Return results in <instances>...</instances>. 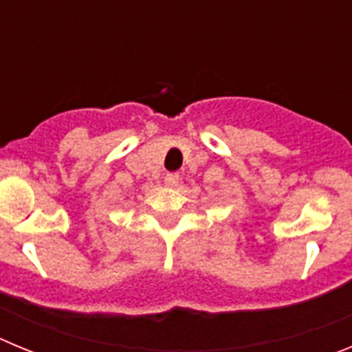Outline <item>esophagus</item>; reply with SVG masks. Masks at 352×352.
<instances>
[{
  "instance_id": "34e87169",
  "label": "esophagus",
  "mask_w": 352,
  "mask_h": 352,
  "mask_svg": "<svg viewBox=\"0 0 352 352\" xmlns=\"http://www.w3.org/2000/svg\"><path fill=\"white\" fill-rule=\"evenodd\" d=\"M178 182H179V174L178 173H167L166 174V185L167 186L178 185Z\"/></svg>"
}]
</instances>
